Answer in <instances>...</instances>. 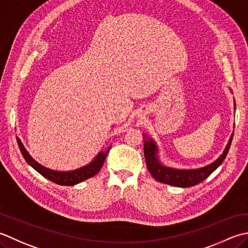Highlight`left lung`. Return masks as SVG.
<instances>
[{
  "label": "left lung",
  "instance_id": "left-lung-1",
  "mask_svg": "<svg viewBox=\"0 0 248 248\" xmlns=\"http://www.w3.org/2000/svg\"><path fill=\"white\" fill-rule=\"evenodd\" d=\"M232 138H233V134L230 136V139L226 145L223 154L210 165H206L197 169H178L173 168V167L165 166L161 163L158 155L159 150L157 143L155 142V140L152 137H149L148 135L144 134L143 152L146 168H148L153 178L161 182V183L176 186V187H190V186H194L200 183V182L204 181L221 165V163L225 160L227 154H228Z\"/></svg>",
  "mask_w": 248,
  "mask_h": 248
}]
</instances>
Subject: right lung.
I'll use <instances>...</instances> for the list:
<instances>
[{"label": "right lung", "instance_id": "obj_1", "mask_svg": "<svg viewBox=\"0 0 248 248\" xmlns=\"http://www.w3.org/2000/svg\"><path fill=\"white\" fill-rule=\"evenodd\" d=\"M17 142H18L20 151H21L22 156L30 166L33 167L38 173L45 176L46 179L63 186H73L78 183H81V182L92 178V176H94L95 174H97L99 172V170L102 169L104 161L106 159V156H107L109 150L111 148L110 145L106 151H100V152H98L97 155L93 158V160L88 165L80 167V168L75 169V170L60 171V170L49 169L47 167L37 163V161L35 160L31 155H30L27 149L24 148L21 140H20L18 137H17Z\"/></svg>", "mask_w": 248, "mask_h": 248}]
</instances>
